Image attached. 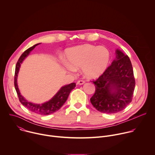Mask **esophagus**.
I'll return each mask as SVG.
<instances>
[{"label": "esophagus", "mask_w": 155, "mask_h": 155, "mask_svg": "<svg viewBox=\"0 0 155 155\" xmlns=\"http://www.w3.org/2000/svg\"><path fill=\"white\" fill-rule=\"evenodd\" d=\"M84 83H85V82H84V81L81 80H78V81H77V84H80V85H81V84H84Z\"/></svg>", "instance_id": "1"}]
</instances>
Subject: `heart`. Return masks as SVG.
<instances>
[{
	"label": "heart",
	"instance_id": "heart-1",
	"mask_svg": "<svg viewBox=\"0 0 155 155\" xmlns=\"http://www.w3.org/2000/svg\"><path fill=\"white\" fill-rule=\"evenodd\" d=\"M69 63L65 66L70 72L82 68L84 76L93 78L102 75L107 69L110 58V52L104 47H96L91 44L75 47L67 53Z\"/></svg>",
	"mask_w": 155,
	"mask_h": 155
}]
</instances>
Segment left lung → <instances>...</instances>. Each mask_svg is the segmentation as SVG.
<instances>
[{
	"label": "left lung",
	"instance_id": "obj_1",
	"mask_svg": "<svg viewBox=\"0 0 155 155\" xmlns=\"http://www.w3.org/2000/svg\"><path fill=\"white\" fill-rule=\"evenodd\" d=\"M112 64L96 80V91L90 101L98 111L116 114L122 111L132 101L135 88V78L131 62L119 50Z\"/></svg>",
	"mask_w": 155,
	"mask_h": 155
}]
</instances>
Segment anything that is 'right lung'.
<instances>
[{
	"label": "right lung",
	"instance_id": "add662e5",
	"mask_svg": "<svg viewBox=\"0 0 155 155\" xmlns=\"http://www.w3.org/2000/svg\"><path fill=\"white\" fill-rule=\"evenodd\" d=\"M38 44L34 45L32 47H30L26 50L23 54H21L19 58L15 68V73L14 78V84L15 87V90L16 91L19 100L20 102L23 104L26 108L31 110V112L41 115H47L51 114L54 112H56L60 108L64 105V104L67 101L68 96L71 92V91L74 89L76 84L75 83H72L69 84H67L64 86H62L60 90L56 93V94L49 101L43 103L42 104H34L30 102H28L26 100L23 96L21 95V93L19 91L18 84H17V77L18 74L19 70L21 64L23 62V60L29 54L30 52L37 46Z\"/></svg>",
	"mask_w": 155,
	"mask_h": 155
}]
</instances>
